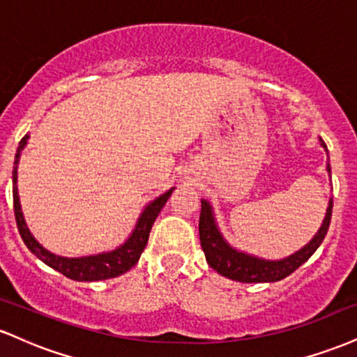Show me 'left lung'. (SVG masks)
<instances>
[{
	"instance_id": "8db88e82",
	"label": "left lung",
	"mask_w": 357,
	"mask_h": 357,
	"mask_svg": "<svg viewBox=\"0 0 357 357\" xmlns=\"http://www.w3.org/2000/svg\"><path fill=\"white\" fill-rule=\"evenodd\" d=\"M321 146L326 149V142L321 139ZM329 155V154H327ZM327 171L331 173V167L327 165ZM331 216H333V199L327 206L326 218L322 221V227L315 233V236L304 248H301L294 255L284 258V260H264L248 253L238 252L227 243L223 238L218 227H216L215 215L210 203L202 199V215H199V241L206 257L208 265L220 275L231 278L236 282H245V284H258V282H278L282 278L289 277L290 273L296 272L302 264H305L310 257L314 255L315 250L326 238L327 230L331 225Z\"/></svg>"
}]
</instances>
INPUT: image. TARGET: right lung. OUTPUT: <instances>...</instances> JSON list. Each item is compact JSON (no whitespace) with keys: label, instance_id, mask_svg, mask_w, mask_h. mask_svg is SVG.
Here are the masks:
<instances>
[{"label":"right lung","instance_id":"right-lung-1","mask_svg":"<svg viewBox=\"0 0 357 357\" xmlns=\"http://www.w3.org/2000/svg\"><path fill=\"white\" fill-rule=\"evenodd\" d=\"M28 134L20 141L18 151L15 154V167H13V206H15V218L16 225H18V231L22 235V238L26 245L28 250L33 253L35 257H38L43 264H47L48 267H52L56 272L63 273L65 277L72 278L77 282H96V280H105V278H114L126 273L127 270H130L134 265L137 264L139 257L144 252L147 240H149V231L153 228L155 218L161 213L162 206H165L167 199H169L171 192L174 191V188H171L169 191H166L165 195H161L159 198H155L154 202H151L144 208V211L139 216L136 228H134L130 236L127 238L121 247H117L112 252H104L99 255H89V257H77V258H67L55 255V253L48 252L47 248H43L38 241L35 240V236L31 235V231L28 230L26 221L23 218L22 204H20V196H18V161L20 154H22L23 147L28 142Z\"/></svg>","mask_w":357,"mask_h":357}]
</instances>
